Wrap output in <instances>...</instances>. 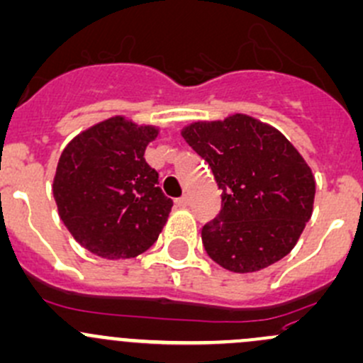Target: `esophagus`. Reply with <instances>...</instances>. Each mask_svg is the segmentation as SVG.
I'll return each mask as SVG.
<instances>
[{"label": "esophagus", "mask_w": 363, "mask_h": 363, "mask_svg": "<svg viewBox=\"0 0 363 363\" xmlns=\"http://www.w3.org/2000/svg\"><path fill=\"white\" fill-rule=\"evenodd\" d=\"M175 203H177L179 208H186L189 205V198L188 196H182V198H179V200L175 201Z\"/></svg>", "instance_id": "34e87169"}]
</instances>
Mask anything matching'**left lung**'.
I'll return each mask as SVG.
<instances>
[{
    "instance_id": "8db88e82",
    "label": "left lung",
    "mask_w": 363,
    "mask_h": 363,
    "mask_svg": "<svg viewBox=\"0 0 363 363\" xmlns=\"http://www.w3.org/2000/svg\"><path fill=\"white\" fill-rule=\"evenodd\" d=\"M223 189L219 216L201 230L212 261L233 273H255L296 247L311 219L315 177L280 130L235 113L181 130Z\"/></svg>"
}]
</instances>
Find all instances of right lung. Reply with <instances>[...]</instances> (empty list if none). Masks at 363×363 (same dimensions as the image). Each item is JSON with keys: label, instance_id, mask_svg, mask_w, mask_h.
Instances as JSON below:
<instances>
[{"label": "right lung", "instance_id": "add662e5", "mask_svg": "<svg viewBox=\"0 0 363 363\" xmlns=\"http://www.w3.org/2000/svg\"><path fill=\"white\" fill-rule=\"evenodd\" d=\"M160 127L111 116L64 147L53 198L72 238L102 259H130L158 240L174 201L144 152Z\"/></svg>", "mask_w": 363, "mask_h": 363}]
</instances>
